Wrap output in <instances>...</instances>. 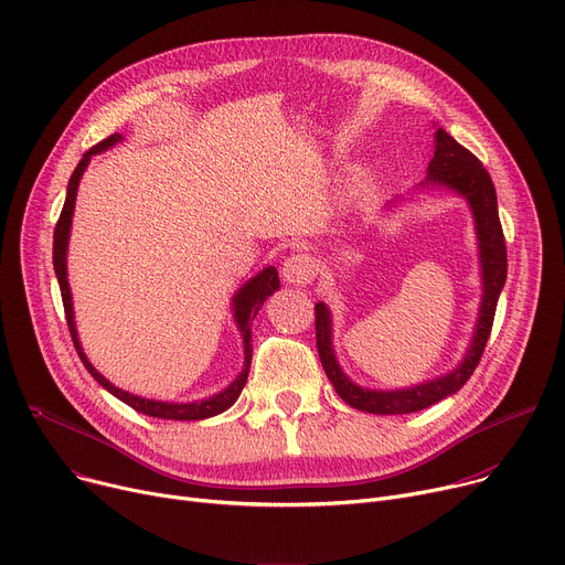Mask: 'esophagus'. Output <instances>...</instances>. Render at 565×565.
<instances>
[{
    "label": "esophagus",
    "mask_w": 565,
    "mask_h": 565,
    "mask_svg": "<svg viewBox=\"0 0 565 565\" xmlns=\"http://www.w3.org/2000/svg\"><path fill=\"white\" fill-rule=\"evenodd\" d=\"M318 275V260L311 254H290L284 260V268H281V277L288 284H299L305 286L309 281H313V277Z\"/></svg>",
    "instance_id": "obj_1"
}]
</instances>
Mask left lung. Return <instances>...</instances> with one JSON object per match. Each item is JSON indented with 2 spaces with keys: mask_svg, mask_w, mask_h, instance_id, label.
I'll return each mask as SVG.
<instances>
[{
  "mask_svg": "<svg viewBox=\"0 0 565 565\" xmlns=\"http://www.w3.org/2000/svg\"><path fill=\"white\" fill-rule=\"evenodd\" d=\"M434 138H436V152H434V159L429 161L427 179L420 185L447 188V191H455L461 198H466L475 217L481 279H483V295H481L479 318L475 324V335L459 367L445 374V377L411 386V388H399V391H370V388L356 386L352 380H348V374L335 361L333 345H331V313L322 302L316 305V343H318V354H320L324 374L343 402L365 413H377V416L416 413L463 388V384L470 380V374L475 372L483 354L488 335H491L498 299L507 281V243L502 234L498 195H495L491 174L486 172V168L472 152H468V149L459 145L445 129H436Z\"/></svg>",
  "mask_w": 565,
  "mask_h": 565,
  "instance_id": "left-lung-1",
  "label": "left lung"
}]
</instances>
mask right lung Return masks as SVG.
I'll use <instances>...</instances> for the list:
<instances>
[{
  "instance_id": "right-lung-1",
  "label": "right lung",
  "mask_w": 565,
  "mask_h": 565,
  "mask_svg": "<svg viewBox=\"0 0 565 565\" xmlns=\"http://www.w3.org/2000/svg\"><path fill=\"white\" fill-rule=\"evenodd\" d=\"M120 140H122L120 134H113V136L104 138L102 142H97L95 147H90L88 152L82 157L79 166L74 168L72 177H70L65 204H63L61 217H58L56 230H54V273H56L58 286H61L63 309H65V320H67V327H70L72 343H74V350H77L79 359L84 361L86 370L97 380V384L104 386L110 395H116L118 399L129 404L131 408H136L138 413H145V416H149V418H163V420H204V418L217 416V413H222V411H227L238 399V395H241V391H243V386L247 382V372H249V363H252V345H249L252 329L249 327H252V320L256 318L258 309L263 307V302H266V299L275 290H279V275H277L275 266L266 268L263 273H258L256 277H252L232 299V302H234V320H236V324H238V329L243 333L245 365H243L238 377L227 388H224L222 393H217L213 397H206V399H200V402H188V404L157 402V399H145V397L131 395V393H127L122 388H116L106 377H102V374L93 367V363L86 359V354L82 350V343H79V335H77V327H74V311H72V295H70V284H67V263H65V256H67V238H70L72 213H74V200H77L79 179L86 172L93 154L104 152V149L113 147V145L120 142Z\"/></svg>"
}]
</instances>
